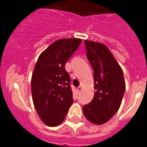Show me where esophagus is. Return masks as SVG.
<instances>
[{"label":"esophagus","instance_id":"obj_1","mask_svg":"<svg viewBox=\"0 0 147 147\" xmlns=\"http://www.w3.org/2000/svg\"><path fill=\"white\" fill-rule=\"evenodd\" d=\"M82 90V86H80V87H79V88H76V91H77V93H80V92H81Z\"/></svg>","mask_w":147,"mask_h":147}]
</instances>
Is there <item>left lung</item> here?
I'll use <instances>...</instances> for the list:
<instances>
[{
    "instance_id": "8db88e82",
    "label": "left lung",
    "mask_w": 147,
    "mask_h": 147,
    "mask_svg": "<svg viewBox=\"0 0 147 147\" xmlns=\"http://www.w3.org/2000/svg\"><path fill=\"white\" fill-rule=\"evenodd\" d=\"M87 57L93 69L94 97L83 107L85 118L102 125L119 110L125 91L121 67L108 48L101 42L85 40Z\"/></svg>"
}]
</instances>
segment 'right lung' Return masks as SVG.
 <instances>
[{
    "mask_svg": "<svg viewBox=\"0 0 147 147\" xmlns=\"http://www.w3.org/2000/svg\"><path fill=\"white\" fill-rule=\"evenodd\" d=\"M81 42L80 38L56 40L40 54L34 66L31 82L34 106L49 127L59 125L65 120L74 102L65 65Z\"/></svg>",
    "mask_w": 147,
    "mask_h": 147,
    "instance_id": "obj_1",
    "label": "right lung"
}]
</instances>
